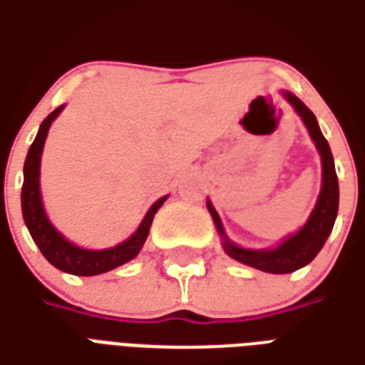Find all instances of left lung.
<instances>
[{"mask_svg":"<svg viewBox=\"0 0 365 365\" xmlns=\"http://www.w3.org/2000/svg\"><path fill=\"white\" fill-rule=\"evenodd\" d=\"M283 97L293 105V109L303 119L307 130H309V135L313 138L314 146H317V150L321 154L322 187L311 217L307 219L305 225L295 235L285 238L275 248L252 250V248H242V246H237L230 242L227 235H225V229H222V222L219 219V215H217V211H215L211 203H207V209H209V213L213 217L215 227H217V230H219V235L222 238L225 252L229 254L230 258L246 264V266H252V268L268 272V274H291V272L307 266L309 262H313L314 256L321 252V248L327 242L330 230L334 227L338 213V178L329 143L322 136L313 111L299 97H295L289 91H283Z\"/></svg>","mask_w":365,"mask_h":365,"instance_id":"obj_1","label":"left lung"}]
</instances>
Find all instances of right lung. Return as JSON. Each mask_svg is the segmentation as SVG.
<instances>
[{
  "label": "right lung",
  "mask_w": 365,
  "mask_h": 365,
  "mask_svg": "<svg viewBox=\"0 0 365 365\" xmlns=\"http://www.w3.org/2000/svg\"><path fill=\"white\" fill-rule=\"evenodd\" d=\"M64 109V105H60L54 111L43 120V125L36 133L35 143L31 144L25 158V168H23V190H21V209H23V219L27 225L31 237L38 246V250L43 252L46 260L51 262L54 268L62 269L66 274L72 275H97L105 274L109 269H115L133 260L136 254L140 252L144 240L148 237L152 219L160 207L164 205L166 197H160L154 205L148 209V213L144 215L143 222L138 225V229L133 237H128L125 242L105 248V250H86L80 246L72 245L70 240L60 235L58 230L52 227L48 217L44 213L43 199H41V156H43L44 140L48 135L52 120L56 119L60 111Z\"/></svg>",
  "instance_id": "right-lung-1"
}]
</instances>
